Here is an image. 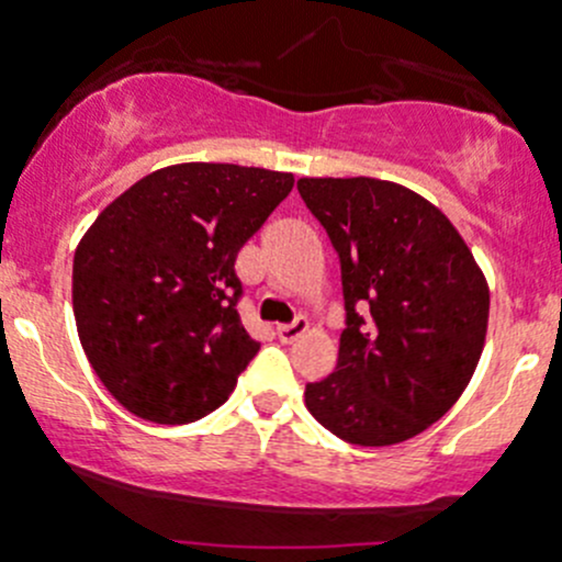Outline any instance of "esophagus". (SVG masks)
I'll return each mask as SVG.
<instances>
[{"label":"esophagus","mask_w":562,"mask_h":562,"mask_svg":"<svg viewBox=\"0 0 562 562\" xmlns=\"http://www.w3.org/2000/svg\"><path fill=\"white\" fill-rule=\"evenodd\" d=\"M276 333H279L281 344H294V340L303 338V335L308 333V319H305V316H297L292 324H279Z\"/></svg>","instance_id":"34e87169"}]
</instances>
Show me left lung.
I'll use <instances>...</instances> for the list:
<instances>
[{
  "label": "left lung",
  "mask_w": 562,
  "mask_h": 562,
  "mask_svg": "<svg viewBox=\"0 0 562 562\" xmlns=\"http://www.w3.org/2000/svg\"><path fill=\"white\" fill-rule=\"evenodd\" d=\"M297 192L338 251L346 305L338 366L305 386V406L357 447L408 441L479 366L487 279L454 224L401 183L300 178Z\"/></svg>",
  "instance_id": "8db88e82"
}]
</instances>
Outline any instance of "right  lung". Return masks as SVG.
<instances>
[{"label": "right lung", "mask_w": 562, "mask_h": 562, "mask_svg": "<svg viewBox=\"0 0 562 562\" xmlns=\"http://www.w3.org/2000/svg\"><path fill=\"white\" fill-rule=\"evenodd\" d=\"M292 172L187 161L140 178L75 248L72 311L91 368L126 411L187 425L233 395L259 351L235 257Z\"/></svg>", "instance_id": "right-lung-1"}]
</instances>
